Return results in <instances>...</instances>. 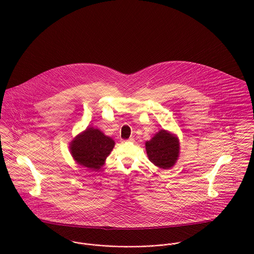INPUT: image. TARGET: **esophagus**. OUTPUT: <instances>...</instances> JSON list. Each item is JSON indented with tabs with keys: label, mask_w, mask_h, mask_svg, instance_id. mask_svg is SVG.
I'll return each mask as SVG.
<instances>
[{
	"label": "esophagus",
	"mask_w": 254,
	"mask_h": 254,
	"mask_svg": "<svg viewBox=\"0 0 254 254\" xmlns=\"http://www.w3.org/2000/svg\"><path fill=\"white\" fill-rule=\"evenodd\" d=\"M124 142H134V138H129L127 141H124Z\"/></svg>",
	"instance_id": "obj_1"
}]
</instances>
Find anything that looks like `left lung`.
<instances>
[{
  "label": "left lung",
  "mask_w": 254,
  "mask_h": 254,
  "mask_svg": "<svg viewBox=\"0 0 254 254\" xmlns=\"http://www.w3.org/2000/svg\"><path fill=\"white\" fill-rule=\"evenodd\" d=\"M145 150L151 163L161 169H170L179 158V139L175 134L160 130L145 142Z\"/></svg>",
  "instance_id": "1"
}]
</instances>
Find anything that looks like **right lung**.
I'll use <instances>...</instances> for the list:
<instances>
[{
  "mask_svg": "<svg viewBox=\"0 0 254 254\" xmlns=\"http://www.w3.org/2000/svg\"><path fill=\"white\" fill-rule=\"evenodd\" d=\"M115 142L100 129L88 127L69 144L75 162L91 170H99L106 162Z\"/></svg>",
  "mask_w": 254,
  "mask_h": 254,
  "instance_id": "right-lung-1",
  "label": "right lung"
}]
</instances>
